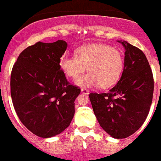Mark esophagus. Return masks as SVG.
Listing matches in <instances>:
<instances>
[{
	"label": "esophagus",
	"mask_w": 161,
	"mask_h": 161,
	"mask_svg": "<svg viewBox=\"0 0 161 161\" xmlns=\"http://www.w3.org/2000/svg\"><path fill=\"white\" fill-rule=\"evenodd\" d=\"M81 92L84 95H88L89 94V91L87 88H81Z\"/></svg>",
	"instance_id": "obj_1"
}]
</instances>
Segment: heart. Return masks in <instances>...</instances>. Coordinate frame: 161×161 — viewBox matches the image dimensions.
Here are the masks:
<instances>
[{
	"instance_id": "1",
	"label": "heart",
	"mask_w": 161,
	"mask_h": 161,
	"mask_svg": "<svg viewBox=\"0 0 161 161\" xmlns=\"http://www.w3.org/2000/svg\"><path fill=\"white\" fill-rule=\"evenodd\" d=\"M60 66L73 80L80 78L87 67V74L77 81L81 87H109L120 78L124 68L121 52L109 45L93 44L81 46L76 51V56L64 55Z\"/></svg>"
}]
</instances>
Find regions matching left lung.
<instances>
[{
	"label": "left lung",
	"instance_id": "8db88e82",
	"mask_svg": "<svg viewBox=\"0 0 161 161\" xmlns=\"http://www.w3.org/2000/svg\"><path fill=\"white\" fill-rule=\"evenodd\" d=\"M125 66L120 80L108 92L89 94L100 126L115 138L134 134L143 125L152 104L154 81L145 54L126 41Z\"/></svg>",
	"mask_w": 161,
	"mask_h": 161
}]
</instances>
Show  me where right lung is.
<instances>
[{
	"instance_id": "right-lung-1",
	"label": "right lung",
	"mask_w": 161,
	"mask_h": 161,
	"mask_svg": "<svg viewBox=\"0 0 161 161\" xmlns=\"http://www.w3.org/2000/svg\"><path fill=\"white\" fill-rule=\"evenodd\" d=\"M67 43L39 41L19 55L11 74V96L17 116L41 138L60 134L74 117L80 88L72 85L60 66Z\"/></svg>"
}]
</instances>
